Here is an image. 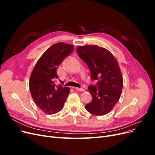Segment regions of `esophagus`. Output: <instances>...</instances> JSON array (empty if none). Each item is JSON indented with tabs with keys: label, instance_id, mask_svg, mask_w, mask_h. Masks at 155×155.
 I'll use <instances>...</instances> for the list:
<instances>
[{
	"label": "esophagus",
	"instance_id": "34e87169",
	"mask_svg": "<svg viewBox=\"0 0 155 155\" xmlns=\"http://www.w3.org/2000/svg\"><path fill=\"white\" fill-rule=\"evenodd\" d=\"M75 89H76V90L78 91H80V92L84 91V89L83 88H75Z\"/></svg>",
	"mask_w": 155,
	"mask_h": 155
}]
</instances>
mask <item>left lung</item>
Listing matches in <instances>:
<instances>
[{"instance_id": "left-lung-1", "label": "left lung", "mask_w": 155, "mask_h": 155, "mask_svg": "<svg viewBox=\"0 0 155 155\" xmlns=\"http://www.w3.org/2000/svg\"><path fill=\"white\" fill-rule=\"evenodd\" d=\"M78 56L90 70L91 79L96 85L88 87L92 101L86 110L95 116L109 113L118 101L123 88V78L118 62L109 50L97 45L79 46Z\"/></svg>"}]
</instances>
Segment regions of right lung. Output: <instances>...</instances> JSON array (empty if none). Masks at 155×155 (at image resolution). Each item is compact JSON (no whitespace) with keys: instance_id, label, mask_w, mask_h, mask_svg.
Wrapping results in <instances>:
<instances>
[{"instance_id":"add662e5","label":"right lung","mask_w":155,"mask_h":155,"mask_svg":"<svg viewBox=\"0 0 155 155\" xmlns=\"http://www.w3.org/2000/svg\"><path fill=\"white\" fill-rule=\"evenodd\" d=\"M74 50L71 45L58 43L51 46L37 62L31 74L29 87L33 100L46 114H55L62 109L70 92L68 87L56 85L57 69Z\"/></svg>"}]
</instances>
